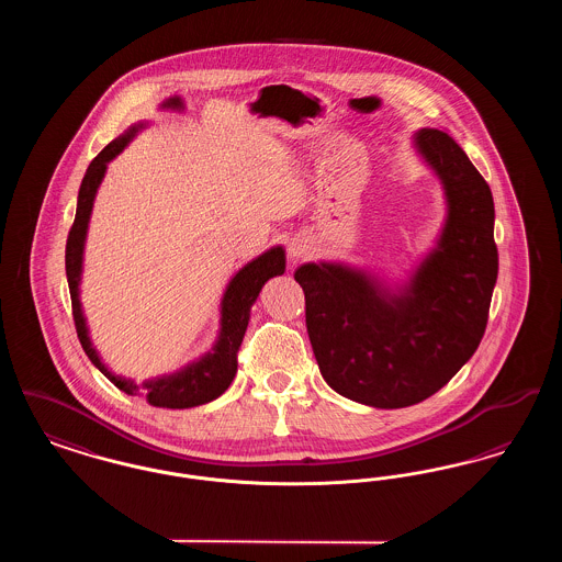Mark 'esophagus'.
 Returning a JSON list of instances; mask_svg holds the SVG:
<instances>
[{
	"label": "esophagus",
	"mask_w": 562,
	"mask_h": 562,
	"mask_svg": "<svg viewBox=\"0 0 562 562\" xmlns=\"http://www.w3.org/2000/svg\"><path fill=\"white\" fill-rule=\"evenodd\" d=\"M307 255H312V240L307 236H294L293 240L289 241V257L299 261Z\"/></svg>",
	"instance_id": "obj_1"
}]
</instances>
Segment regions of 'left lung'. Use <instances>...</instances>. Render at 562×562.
Masks as SVG:
<instances>
[{"mask_svg":"<svg viewBox=\"0 0 562 562\" xmlns=\"http://www.w3.org/2000/svg\"><path fill=\"white\" fill-rule=\"evenodd\" d=\"M440 179L447 218L396 293L346 263H305V324L324 381L349 401L402 408L445 387L481 346L497 282L495 206L481 172L436 128L413 136Z\"/></svg>","mask_w":562,"mask_h":562,"instance_id":"8db88e82","label":"left lung"}]
</instances>
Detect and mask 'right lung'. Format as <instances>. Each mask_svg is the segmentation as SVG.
<instances>
[{"instance_id": "right-lung-1", "label": "right lung", "mask_w": 562, "mask_h": 562, "mask_svg": "<svg viewBox=\"0 0 562 562\" xmlns=\"http://www.w3.org/2000/svg\"><path fill=\"white\" fill-rule=\"evenodd\" d=\"M145 124L131 126L124 134H120L115 140H111L108 147L90 161L83 181H81L80 193H78V211L76 221L71 225L67 248H65V269H67V282L71 293V307H74V321L80 339L81 348L90 362L108 376L109 381L126 392L128 396H143L151 406L161 408H191L206 402L218 398L234 381L238 371V349L246 333V326L250 321V307L261 293L263 284L273 276H282L286 269V257L282 246H273L268 252L259 255L250 263L232 278L227 284V291L221 301V333L214 344L213 351L202 356L200 360L188 364L183 371L172 374H161L145 383H134L122 374L111 373L103 360L99 358L97 349L92 348V341L88 337V326L81 312L80 303V278L81 261H83V244H86V232L88 221L92 213L94 195L101 186L109 161L113 160L122 149L133 140L134 134Z\"/></svg>"}]
</instances>
